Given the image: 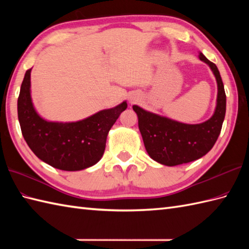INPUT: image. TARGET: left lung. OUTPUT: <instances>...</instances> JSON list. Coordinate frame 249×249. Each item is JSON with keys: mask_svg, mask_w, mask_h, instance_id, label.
Here are the masks:
<instances>
[{"mask_svg": "<svg viewBox=\"0 0 249 249\" xmlns=\"http://www.w3.org/2000/svg\"><path fill=\"white\" fill-rule=\"evenodd\" d=\"M199 59L212 70L217 81V104L212 118L200 124H184L145 111L138 106V125L145 150L152 160L165 166L182 165L199 160L214 146L226 114V93L217 66L199 53Z\"/></svg>", "mask_w": 249, "mask_h": 249, "instance_id": "8db88e82", "label": "left lung"}]
</instances>
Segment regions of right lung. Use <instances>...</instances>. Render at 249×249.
Wrapping results in <instances>:
<instances>
[{"mask_svg": "<svg viewBox=\"0 0 249 249\" xmlns=\"http://www.w3.org/2000/svg\"><path fill=\"white\" fill-rule=\"evenodd\" d=\"M126 108L123 102L78 122L46 121L32 104L31 70L25 72L18 97V119L26 143L39 160L64 171L83 170L99 161L109 130Z\"/></svg>", "mask_w": 249, "mask_h": 249, "instance_id": "obj_1", "label": "right lung"}]
</instances>
